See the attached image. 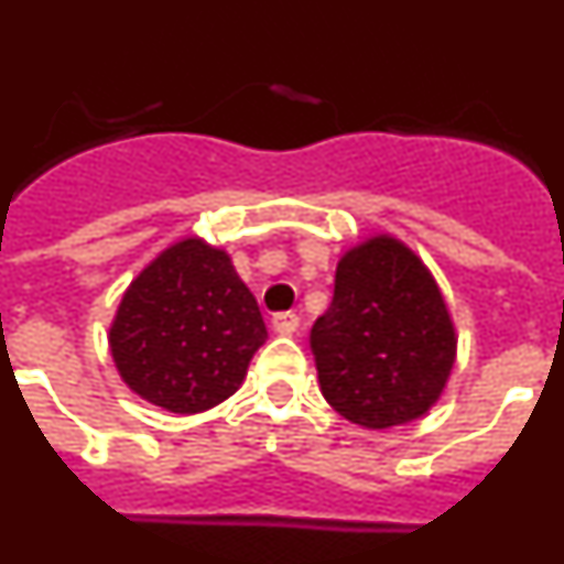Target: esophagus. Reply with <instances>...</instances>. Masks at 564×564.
Wrapping results in <instances>:
<instances>
[{"label": "esophagus", "instance_id": "obj_1", "mask_svg": "<svg viewBox=\"0 0 564 564\" xmlns=\"http://www.w3.org/2000/svg\"><path fill=\"white\" fill-rule=\"evenodd\" d=\"M273 330H276L279 336H293V333L299 330V316L296 313H276V316H273Z\"/></svg>", "mask_w": 564, "mask_h": 564}]
</instances>
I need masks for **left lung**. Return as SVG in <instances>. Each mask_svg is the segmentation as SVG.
I'll list each match as a JSON object with an SVG mask.
<instances>
[{"instance_id":"obj_1","label":"left lung","mask_w":564,"mask_h":564,"mask_svg":"<svg viewBox=\"0 0 564 564\" xmlns=\"http://www.w3.org/2000/svg\"><path fill=\"white\" fill-rule=\"evenodd\" d=\"M311 347L333 410L364 430H392L441 401L457 333L423 259L392 234H372L338 259L333 302L313 325Z\"/></svg>"}]
</instances>
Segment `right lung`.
I'll return each instance as SVG.
<instances>
[{"mask_svg":"<svg viewBox=\"0 0 564 564\" xmlns=\"http://www.w3.org/2000/svg\"><path fill=\"white\" fill-rule=\"evenodd\" d=\"M107 338L134 395L197 415L242 387L268 330L228 251L183 237L129 282Z\"/></svg>","mask_w":564,"mask_h":564,"instance_id":"right-lung-1","label":"right lung"}]
</instances>
